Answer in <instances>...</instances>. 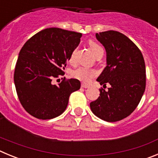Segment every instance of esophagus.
Listing matches in <instances>:
<instances>
[{
    "instance_id": "1",
    "label": "esophagus",
    "mask_w": 158,
    "mask_h": 158,
    "mask_svg": "<svg viewBox=\"0 0 158 158\" xmlns=\"http://www.w3.org/2000/svg\"><path fill=\"white\" fill-rule=\"evenodd\" d=\"M81 87L82 88H85V89H88V88H89L90 86L89 85H86V84H81Z\"/></svg>"
}]
</instances>
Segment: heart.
<instances>
[{"mask_svg": "<svg viewBox=\"0 0 158 158\" xmlns=\"http://www.w3.org/2000/svg\"><path fill=\"white\" fill-rule=\"evenodd\" d=\"M89 47L91 49L92 52L93 53L95 56L98 54L100 51H104L103 48L100 45H99L98 43H95L93 41L89 42ZM73 55H74V51L72 53V54L69 57V61L73 62ZM97 73L95 69H89V68H86V67H78L77 69L73 71V77H74L75 78L80 80L81 81H83L85 83H89L92 81L93 78H94L96 76Z\"/></svg>", "mask_w": 158, "mask_h": 158, "instance_id": "b5f03b06", "label": "heart"}]
</instances>
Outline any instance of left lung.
<instances>
[{
	"instance_id": "1",
	"label": "left lung",
	"mask_w": 158,
	"mask_h": 158,
	"mask_svg": "<svg viewBox=\"0 0 158 158\" xmlns=\"http://www.w3.org/2000/svg\"><path fill=\"white\" fill-rule=\"evenodd\" d=\"M107 52V66L97 78L100 85L110 84L108 91L90 103L95 115L107 122L126 118L139 105L146 89V65L141 51L125 35L116 31L96 33Z\"/></svg>"
}]
</instances>
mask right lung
<instances>
[{
    "instance_id": "add662e5",
    "label": "right lung",
    "mask_w": 158,
    "mask_h": 158,
    "mask_svg": "<svg viewBox=\"0 0 158 158\" xmlns=\"http://www.w3.org/2000/svg\"><path fill=\"white\" fill-rule=\"evenodd\" d=\"M81 33L51 27L30 38L19 53L14 83L20 104L31 115L51 119L65 111L69 96L81 88L77 79L52 80L63 75L67 60L77 47Z\"/></svg>"
}]
</instances>
